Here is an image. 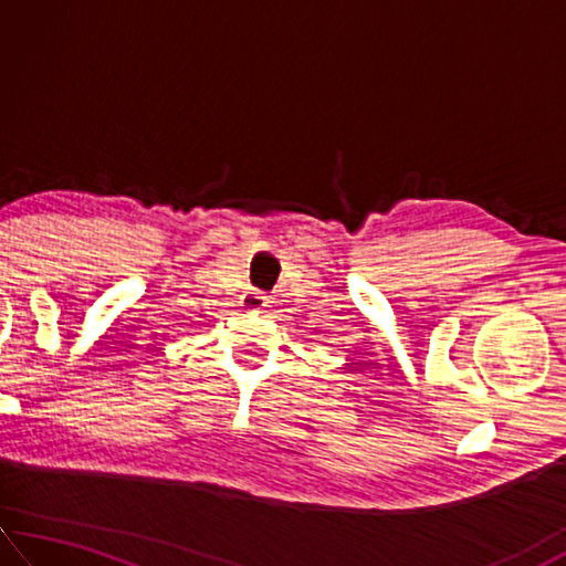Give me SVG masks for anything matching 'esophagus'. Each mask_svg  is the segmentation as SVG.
<instances>
[{"instance_id":"esophagus-1","label":"esophagus","mask_w":566,"mask_h":566,"mask_svg":"<svg viewBox=\"0 0 566 566\" xmlns=\"http://www.w3.org/2000/svg\"><path fill=\"white\" fill-rule=\"evenodd\" d=\"M265 306V295L263 293H248L245 295V308H250V311H258V308H263Z\"/></svg>"}]
</instances>
